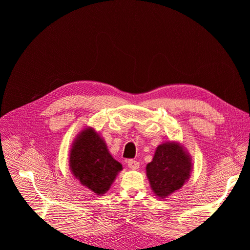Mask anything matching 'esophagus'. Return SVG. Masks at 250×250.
I'll return each mask as SVG.
<instances>
[{"label":"esophagus","mask_w":250,"mask_h":250,"mask_svg":"<svg viewBox=\"0 0 250 250\" xmlns=\"http://www.w3.org/2000/svg\"><path fill=\"white\" fill-rule=\"evenodd\" d=\"M127 166H128V168H130L132 170H137L140 168V163L135 160H128Z\"/></svg>","instance_id":"34e87169"}]
</instances>
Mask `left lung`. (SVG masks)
Instances as JSON below:
<instances>
[{
    "mask_svg": "<svg viewBox=\"0 0 250 250\" xmlns=\"http://www.w3.org/2000/svg\"><path fill=\"white\" fill-rule=\"evenodd\" d=\"M191 158L178 143H164L146 167L153 192L165 198L183 187L190 176Z\"/></svg>",
    "mask_w": 250,
    "mask_h": 250,
    "instance_id": "8db88e82",
    "label": "left lung"
}]
</instances>
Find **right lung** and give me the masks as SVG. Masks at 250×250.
Instances as JSON below:
<instances>
[{
  "instance_id": "right-lung-1",
  "label": "right lung",
  "mask_w": 250,
  "mask_h": 250,
  "mask_svg": "<svg viewBox=\"0 0 250 250\" xmlns=\"http://www.w3.org/2000/svg\"><path fill=\"white\" fill-rule=\"evenodd\" d=\"M71 170L82 186L97 195L106 193L122 170L113 160L104 141L92 128L83 130L75 141L70 153Z\"/></svg>"
}]
</instances>
